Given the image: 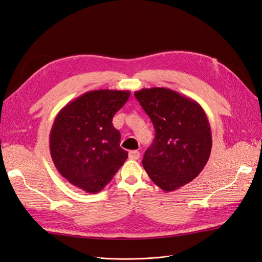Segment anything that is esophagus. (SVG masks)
<instances>
[{
    "mask_svg": "<svg viewBox=\"0 0 262 262\" xmlns=\"http://www.w3.org/2000/svg\"><path fill=\"white\" fill-rule=\"evenodd\" d=\"M129 158L132 160H138L140 158V152L138 150H130L129 151Z\"/></svg>",
    "mask_w": 262,
    "mask_h": 262,
    "instance_id": "obj_1",
    "label": "esophagus"
}]
</instances>
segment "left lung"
I'll list each match as a JSON object with an SVG mask.
<instances>
[{
	"label": "left lung",
	"instance_id": "1",
	"mask_svg": "<svg viewBox=\"0 0 262 262\" xmlns=\"http://www.w3.org/2000/svg\"><path fill=\"white\" fill-rule=\"evenodd\" d=\"M134 96L155 128L143 167L162 191H176L200 174L209 159L212 138L207 116L197 102L170 89H142Z\"/></svg>",
	"mask_w": 262,
	"mask_h": 262
}]
</instances>
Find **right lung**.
Returning <instances> with one entry per match:
<instances>
[{
    "instance_id": "1",
    "label": "right lung",
    "mask_w": 262,
    "mask_h": 262,
    "mask_svg": "<svg viewBox=\"0 0 262 262\" xmlns=\"http://www.w3.org/2000/svg\"><path fill=\"white\" fill-rule=\"evenodd\" d=\"M130 91H89L62 107L50 133V151L58 172L88 193L112 181L128 158L113 117L127 103Z\"/></svg>"
}]
</instances>
